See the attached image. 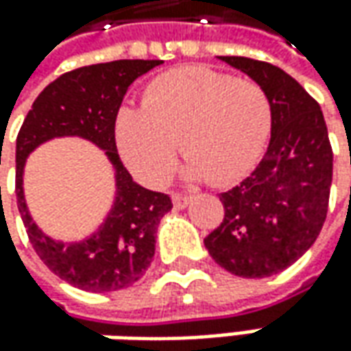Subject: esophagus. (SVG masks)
<instances>
[{"label":"esophagus","mask_w":351,"mask_h":351,"mask_svg":"<svg viewBox=\"0 0 351 351\" xmlns=\"http://www.w3.org/2000/svg\"><path fill=\"white\" fill-rule=\"evenodd\" d=\"M190 196H182V194H173V206H175L176 210H182V208H186L188 204H190Z\"/></svg>","instance_id":"esophagus-1"}]
</instances>
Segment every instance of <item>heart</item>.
Listing matches in <instances>:
<instances>
[{
	"mask_svg": "<svg viewBox=\"0 0 351 351\" xmlns=\"http://www.w3.org/2000/svg\"><path fill=\"white\" fill-rule=\"evenodd\" d=\"M270 130L272 103L260 83L206 66L157 75L145 89L143 108L124 106L116 116L118 152L149 186L171 178L176 143L190 178L231 184L258 163Z\"/></svg>",
	"mask_w": 351,
	"mask_h": 351,
	"instance_id": "b5f03b06",
	"label": "heart"
}]
</instances>
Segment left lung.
I'll return each mask as SVG.
<instances>
[{
  "instance_id": "obj_1",
  "label": "left lung",
  "mask_w": 351,
  "mask_h": 351,
  "mask_svg": "<svg viewBox=\"0 0 351 351\" xmlns=\"http://www.w3.org/2000/svg\"><path fill=\"white\" fill-rule=\"evenodd\" d=\"M260 83L272 103V136L258 167L219 199L221 225L204 239L212 258L239 278L289 268L317 241L328 212L332 147L319 103L284 69L217 56Z\"/></svg>"
}]
</instances>
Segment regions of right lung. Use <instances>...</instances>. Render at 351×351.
Returning <instances> with one entry per match:
<instances>
[{"label": "right lung", "mask_w": 351, "mask_h": 351, "mask_svg": "<svg viewBox=\"0 0 351 351\" xmlns=\"http://www.w3.org/2000/svg\"><path fill=\"white\" fill-rule=\"evenodd\" d=\"M161 60H116L77 67L52 81L25 118L17 136L19 213L32 248L52 272L83 291L108 293L139 282L152 266L155 235L161 217L171 212L163 192L139 186L120 161L114 124L128 87ZM87 138L103 149L115 169V204L101 227L83 241L64 243L48 237L32 221L26 208L22 175L26 157L44 141L54 137Z\"/></svg>", "instance_id": "1"}]
</instances>
